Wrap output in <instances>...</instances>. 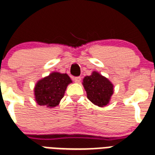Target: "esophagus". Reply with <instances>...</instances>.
Masks as SVG:
<instances>
[{"label": "esophagus", "instance_id": "34e87169", "mask_svg": "<svg viewBox=\"0 0 155 155\" xmlns=\"http://www.w3.org/2000/svg\"><path fill=\"white\" fill-rule=\"evenodd\" d=\"M81 80V77H75L74 78V81L75 83H80Z\"/></svg>", "mask_w": 155, "mask_h": 155}]
</instances>
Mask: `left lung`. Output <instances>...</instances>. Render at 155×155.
I'll list each match as a JSON object with an SVG mask.
<instances>
[{
	"label": "left lung",
	"instance_id": "1",
	"mask_svg": "<svg viewBox=\"0 0 155 155\" xmlns=\"http://www.w3.org/2000/svg\"><path fill=\"white\" fill-rule=\"evenodd\" d=\"M82 84L87 92V98L94 104L99 107L108 104L114 93V85L105 77L93 71L91 75L84 77Z\"/></svg>",
	"mask_w": 155,
	"mask_h": 155
}]
</instances>
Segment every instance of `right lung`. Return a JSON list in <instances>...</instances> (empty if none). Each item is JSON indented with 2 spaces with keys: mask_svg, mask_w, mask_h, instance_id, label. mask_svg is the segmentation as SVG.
<instances>
[{
  "mask_svg": "<svg viewBox=\"0 0 155 155\" xmlns=\"http://www.w3.org/2000/svg\"><path fill=\"white\" fill-rule=\"evenodd\" d=\"M71 83L72 81L67 74L52 72L37 82L35 87V101L41 106L50 108L56 107Z\"/></svg>",
  "mask_w": 155,
  "mask_h": 155,
  "instance_id": "obj_1",
  "label": "right lung"
}]
</instances>
